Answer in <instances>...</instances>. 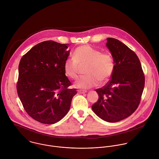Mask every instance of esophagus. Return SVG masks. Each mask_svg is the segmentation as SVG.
Returning <instances> with one entry per match:
<instances>
[{
    "label": "esophagus",
    "mask_w": 159,
    "mask_h": 159,
    "mask_svg": "<svg viewBox=\"0 0 159 159\" xmlns=\"http://www.w3.org/2000/svg\"><path fill=\"white\" fill-rule=\"evenodd\" d=\"M78 93H80V94H84V93H86L87 91H86V90L79 89V90H78Z\"/></svg>",
    "instance_id": "esophagus-1"
}]
</instances>
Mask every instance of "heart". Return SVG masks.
I'll return each instance as SVG.
<instances>
[{
	"mask_svg": "<svg viewBox=\"0 0 159 159\" xmlns=\"http://www.w3.org/2000/svg\"><path fill=\"white\" fill-rule=\"evenodd\" d=\"M73 60H66L64 63L65 75L71 80L78 76L79 67L86 65L84 73L86 75L78 79L75 86L88 89L98 85L99 81L103 83L109 80L115 67L114 60L109 53L101 52L89 45H81L73 53Z\"/></svg>",
	"mask_w": 159,
	"mask_h": 159,
	"instance_id": "obj_1",
	"label": "heart"
}]
</instances>
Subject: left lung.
<instances>
[{
	"label": "left lung",
	"mask_w": 159,
	"mask_h": 159,
	"mask_svg": "<svg viewBox=\"0 0 159 159\" xmlns=\"http://www.w3.org/2000/svg\"><path fill=\"white\" fill-rule=\"evenodd\" d=\"M106 47L114 58V70L108 83L96 89L99 98L92 109L102 120L116 122L130 116L138 107L145 76L138 57L127 46L107 38Z\"/></svg>",
	"instance_id": "left-lung-1"
}]
</instances>
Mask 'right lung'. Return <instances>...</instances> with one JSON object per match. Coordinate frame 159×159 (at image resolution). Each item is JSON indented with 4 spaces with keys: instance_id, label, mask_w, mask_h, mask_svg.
<instances>
[{
    "instance_id": "1",
    "label": "right lung",
    "mask_w": 159,
    "mask_h": 159,
    "mask_svg": "<svg viewBox=\"0 0 159 159\" xmlns=\"http://www.w3.org/2000/svg\"><path fill=\"white\" fill-rule=\"evenodd\" d=\"M68 44L52 40L34 46L21 58L17 90L27 113L43 124H53L70 110L76 89L65 75Z\"/></svg>"
}]
</instances>
